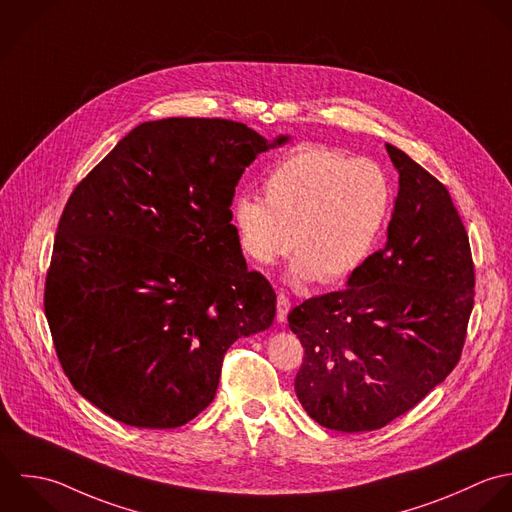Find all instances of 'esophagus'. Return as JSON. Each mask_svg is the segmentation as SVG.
Instances as JSON below:
<instances>
[{
	"label": "esophagus",
	"instance_id": "esophagus-1",
	"mask_svg": "<svg viewBox=\"0 0 512 512\" xmlns=\"http://www.w3.org/2000/svg\"><path fill=\"white\" fill-rule=\"evenodd\" d=\"M290 306H292L290 298H288L284 292H278V314H276L278 322H286L288 312H290Z\"/></svg>",
	"mask_w": 512,
	"mask_h": 512
}]
</instances>
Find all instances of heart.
Segmentation results:
<instances>
[{
    "label": "heart",
    "mask_w": 512,
    "mask_h": 512,
    "mask_svg": "<svg viewBox=\"0 0 512 512\" xmlns=\"http://www.w3.org/2000/svg\"><path fill=\"white\" fill-rule=\"evenodd\" d=\"M264 197L238 194L230 220L242 252L260 266L296 256V282L338 284L371 256L389 216L385 174L326 145L288 151L264 178Z\"/></svg>",
    "instance_id": "b5f03b06"
}]
</instances>
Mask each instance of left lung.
<instances>
[{
	"label": "left lung",
	"instance_id": "8db88e82",
	"mask_svg": "<svg viewBox=\"0 0 512 512\" xmlns=\"http://www.w3.org/2000/svg\"><path fill=\"white\" fill-rule=\"evenodd\" d=\"M399 192L385 248L338 292L296 306L294 389L326 429L359 433L413 409L459 363L475 304L469 234L443 182L393 145Z\"/></svg>",
	"mask_w": 512,
	"mask_h": 512
}]
</instances>
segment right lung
Here are the masks:
<instances>
[{
  "label": "right lung",
  "instance_id": "1",
  "mask_svg": "<svg viewBox=\"0 0 512 512\" xmlns=\"http://www.w3.org/2000/svg\"><path fill=\"white\" fill-rule=\"evenodd\" d=\"M268 143L244 123L135 127L71 192L43 306L73 387L109 417L174 429L204 411L226 349L262 332L276 292L230 224L244 169Z\"/></svg>",
  "mask_w": 512,
  "mask_h": 512
}]
</instances>
